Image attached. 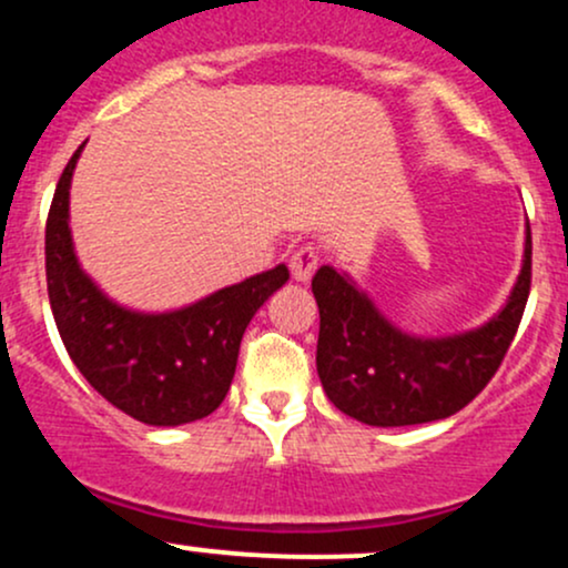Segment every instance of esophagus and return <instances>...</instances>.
I'll list each match as a JSON object with an SVG mask.
<instances>
[{
    "label": "esophagus",
    "instance_id": "34e87169",
    "mask_svg": "<svg viewBox=\"0 0 568 568\" xmlns=\"http://www.w3.org/2000/svg\"><path fill=\"white\" fill-rule=\"evenodd\" d=\"M317 261H321V255H317L315 247H310V245L291 255V274H294L296 283H310V280H313V274L317 270Z\"/></svg>",
    "mask_w": 568,
    "mask_h": 568
}]
</instances>
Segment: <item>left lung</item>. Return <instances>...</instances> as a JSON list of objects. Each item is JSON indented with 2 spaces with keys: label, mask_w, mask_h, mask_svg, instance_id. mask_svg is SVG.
<instances>
[{
  "label": "left lung",
  "mask_w": 568,
  "mask_h": 568,
  "mask_svg": "<svg viewBox=\"0 0 568 568\" xmlns=\"http://www.w3.org/2000/svg\"><path fill=\"white\" fill-rule=\"evenodd\" d=\"M531 291V226L523 266L498 313L450 336H415L394 326L347 272L321 266L313 294L321 310L317 377L339 413L394 428L442 420L475 398L513 345Z\"/></svg>",
  "instance_id": "8db88e82"
}]
</instances>
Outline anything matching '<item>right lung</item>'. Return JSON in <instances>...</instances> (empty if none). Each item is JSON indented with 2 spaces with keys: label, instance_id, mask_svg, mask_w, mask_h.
Here are the masks:
<instances>
[{
  "label": "right lung",
  "instance_id": "obj_1",
  "mask_svg": "<svg viewBox=\"0 0 568 568\" xmlns=\"http://www.w3.org/2000/svg\"><path fill=\"white\" fill-rule=\"evenodd\" d=\"M83 145L55 185L45 223V274L53 321L80 375L112 407L148 426H183L221 407L247 323L288 266L253 274L170 313L129 310L83 272L70 229V185Z\"/></svg>",
  "mask_w": 568,
  "mask_h": 568
}]
</instances>
